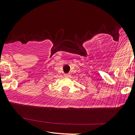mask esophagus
I'll list each match as a JSON object with an SVG mask.
<instances>
[{"label":"esophagus","instance_id":"esophagus-1","mask_svg":"<svg viewBox=\"0 0 135 135\" xmlns=\"http://www.w3.org/2000/svg\"><path fill=\"white\" fill-rule=\"evenodd\" d=\"M64 76H66V77H70V74H64Z\"/></svg>","mask_w":135,"mask_h":135}]
</instances>
